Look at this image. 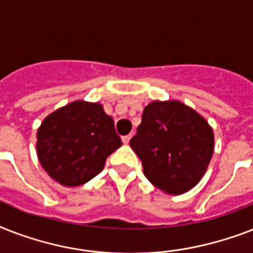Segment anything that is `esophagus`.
<instances>
[{"instance_id":"34e87169","label":"esophagus","mask_w":253,"mask_h":253,"mask_svg":"<svg viewBox=\"0 0 253 253\" xmlns=\"http://www.w3.org/2000/svg\"><path fill=\"white\" fill-rule=\"evenodd\" d=\"M131 136H132V135H131V134L125 135V136H122V142H123V144H128V142H130Z\"/></svg>"}]
</instances>
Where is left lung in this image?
<instances>
[{"instance_id":"1","label":"left lung","mask_w":253,"mask_h":253,"mask_svg":"<svg viewBox=\"0 0 253 253\" xmlns=\"http://www.w3.org/2000/svg\"><path fill=\"white\" fill-rule=\"evenodd\" d=\"M130 146L151 184L178 196L204 177L214 152V131L202 115L177 99L152 101Z\"/></svg>"}]
</instances>
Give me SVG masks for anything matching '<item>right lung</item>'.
<instances>
[{"label":"right lung","mask_w":253,"mask_h":253,"mask_svg":"<svg viewBox=\"0 0 253 253\" xmlns=\"http://www.w3.org/2000/svg\"><path fill=\"white\" fill-rule=\"evenodd\" d=\"M37 139V155L43 169L68 188L97 176L107 156L122 146L114 121L102 105L81 99L47 115Z\"/></svg>","instance_id":"add662e5"}]
</instances>
